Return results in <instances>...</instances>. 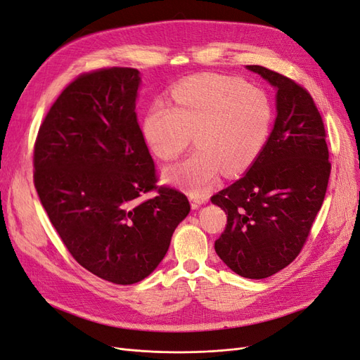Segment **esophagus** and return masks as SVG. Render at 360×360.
<instances>
[{
    "label": "esophagus",
    "instance_id": "1",
    "mask_svg": "<svg viewBox=\"0 0 360 360\" xmlns=\"http://www.w3.org/2000/svg\"><path fill=\"white\" fill-rule=\"evenodd\" d=\"M202 202H205V200L204 198H200V197H191V205H192V209H198V207L202 204Z\"/></svg>",
    "mask_w": 360,
    "mask_h": 360
}]
</instances>
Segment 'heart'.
I'll return each mask as SVG.
<instances>
[{"instance_id":"heart-1","label":"heart","mask_w":360,"mask_h":360,"mask_svg":"<svg viewBox=\"0 0 360 360\" xmlns=\"http://www.w3.org/2000/svg\"><path fill=\"white\" fill-rule=\"evenodd\" d=\"M172 106L150 105L143 122L147 146L160 159L179 156L197 146L183 160L163 171L167 181L192 193L209 191L224 169L237 174L252 165L266 146L274 108L255 86L230 76L204 75L171 89Z\"/></svg>"}]
</instances>
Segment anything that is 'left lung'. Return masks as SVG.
Returning <instances> with one entry per match:
<instances>
[{
	"label": "left lung",
	"mask_w": 360,
	"mask_h": 360,
	"mask_svg": "<svg viewBox=\"0 0 360 360\" xmlns=\"http://www.w3.org/2000/svg\"><path fill=\"white\" fill-rule=\"evenodd\" d=\"M248 69L278 90V117L252 167L212 197L228 214L214 250L237 275L263 279L300 254L321 209L332 165L323 118L309 91L263 66Z\"/></svg>",
	"instance_id": "obj_1"
}]
</instances>
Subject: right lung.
Masks as SVG:
<instances>
[{
  "instance_id": "add662e5",
  "label": "right lung",
  "mask_w": 360,
  "mask_h": 360,
  "mask_svg": "<svg viewBox=\"0 0 360 360\" xmlns=\"http://www.w3.org/2000/svg\"><path fill=\"white\" fill-rule=\"evenodd\" d=\"M138 86L132 68L79 75L51 106L32 155L34 186L61 242L84 269L120 285L158 267L191 210L183 192L158 186Z\"/></svg>"
}]
</instances>
